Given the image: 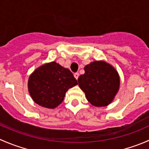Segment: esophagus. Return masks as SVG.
Here are the masks:
<instances>
[{
    "mask_svg": "<svg viewBox=\"0 0 149 149\" xmlns=\"http://www.w3.org/2000/svg\"><path fill=\"white\" fill-rule=\"evenodd\" d=\"M73 76H74V77H75V79H76V80H77L78 79H79V73H75L74 74H73Z\"/></svg>",
    "mask_w": 149,
    "mask_h": 149,
    "instance_id": "obj_1",
    "label": "esophagus"
}]
</instances>
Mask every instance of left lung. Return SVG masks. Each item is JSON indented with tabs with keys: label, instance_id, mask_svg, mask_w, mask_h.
Here are the masks:
<instances>
[{
	"label": "left lung",
	"instance_id": "8db88e82",
	"mask_svg": "<svg viewBox=\"0 0 149 149\" xmlns=\"http://www.w3.org/2000/svg\"><path fill=\"white\" fill-rule=\"evenodd\" d=\"M78 79L79 86L93 106L106 107L112 103L120 85L118 72L104 61H96L84 67Z\"/></svg>",
	"mask_w": 149,
	"mask_h": 149
}]
</instances>
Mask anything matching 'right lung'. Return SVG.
Here are the masks:
<instances>
[{
  "instance_id": "1",
  "label": "right lung",
  "mask_w": 149,
  "mask_h": 149,
  "mask_svg": "<svg viewBox=\"0 0 149 149\" xmlns=\"http://www.w3.org/2000/svg\"><path fill=\"white\" fill-rule=\"evenodd\" d=\"M77 84L69 69L52 61L40 66L31 73L28 91L37 104L55 109L63 101L66 91Z\"/></svg>"
}]
</instances>
